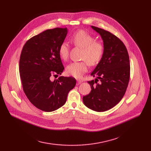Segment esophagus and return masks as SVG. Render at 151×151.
I'll return each instance as SVG.
<instances>
[{"label": "esophagus", "instance_id": "esophagus-1", "mask_svg": "<svg viewBox=\"0 0 151 151\" xmlns=\"http://www.w3.org/2000/svg\"><path fill=\"white\" fill-rule=\"evenodd\" d=\"M81 83H82V81L80 80H78H78H76V85L80 84Z\"/></svg>", "mask_w": 151, "mask_h": 151}]
</instances>
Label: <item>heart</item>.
<instances>
[{
  "mask_svg": "<svg viewBox=\"0 0 151 151\" xmlns=\"http://www.w3.org/2000/svg\"><path fill=\"white\" fill-rule=\"evenodd\" d=\"M70 41L75 46L82 49L81 59L83 60L71 62L67 67L66 71L69 75L79 78L88 70V63L90 65H95L100 61L104 53V46L83 30L73 33L70 37ZM58 52L60 58L66 60L69 53L68 43L62 42L59 47Z\"/></svg>",
  "mask_w": 151,
  "mask_h": 151,
  "instance_id": "obj_1",
  "label": "heart"
}]
</instances>
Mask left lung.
<instances>
[{
	"instance_id": "1",
	"label": "left lung",
	"mask_w": 151,
	"mask_h": 151,
	"mask_svg": "<svg viewBox=\"0 0 151 151\" xmlns=\"http://www.w3.org/2000/svg\"><path fill=\"white\" fill-rule=\"evenodd\" d=\"M104 41V53L91 75L96 80L88 81L91 91L83 97L84 104L97 112L109 110L119 102L130 80V60L125 46L109 32L95 26Z\"/></svg>"
}]
</instances>
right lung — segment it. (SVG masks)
Returning <instances> with one entry per match:
<instances>
[{"label":"right lung","instance_id":"right-lung-1","mask_svg":"<svg viewBox=\"0 0 151 151\" xmlns=\"http://www.w3.org/2000/svg\"><path fill=\"white\" fill-rule=\"evenodd\" d=\"M67 28L42 32L26 42L20 55L19 70L23 91L35 107L51 112L65 104L67 95L76 85L73 77L59 76L64 67L59 55V47L64 42Z\"/></svg>","mask_w":151,"mask_h":151}]
</instances>
